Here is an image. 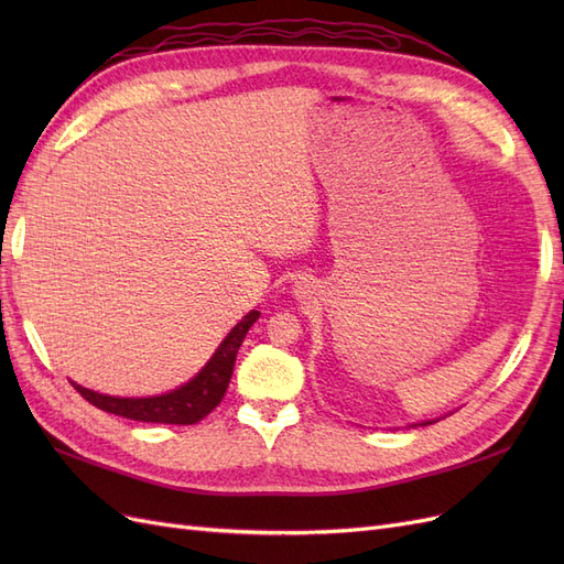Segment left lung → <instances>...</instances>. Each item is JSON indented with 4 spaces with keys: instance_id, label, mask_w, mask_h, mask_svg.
<instances>
[{
    "instance_id": "8db88e82",
    "label": "left lung",
    "mask_w": 564,
    "mask_h": 564,
    "mask_svg": "<svg viewBox=\"0 0 564 564\" xmlns=\"http://www.w3.org/2000/svg\"><path fill=\"white\" fill-rule=\"evenodd\" d=\"M429 423H433V421H425V423H421V425H429Z\"/></svg>"
}]
</instances>
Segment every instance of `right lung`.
<instances>
[{
    "instance_id": "1",
    "label": "right lung",
    "mask_w": 564,
    "mask_h": 564,
    "mask_svg": "<svg viewBox=\"0 0 564 564\" xmlns=\"http://www.w3.org/2000/svg\"><path fill=\"white\" fill-rule=\"evenodd\" d=\"M259 317H261L259 311L247 313L230 329V334L220 340V346L209 357V362L204 365L191 381L183 383L176 390L164 392V395L115 398L89 388H82L75 381L73 386L84 400H89L94 406L104 409V412L115 416H124V419L143 421V423H174V425L197 423L209 412H214V409L220 404V400H224L232 377L237 350H240L249 327Z\"/></svg>"
}]
</instances>
